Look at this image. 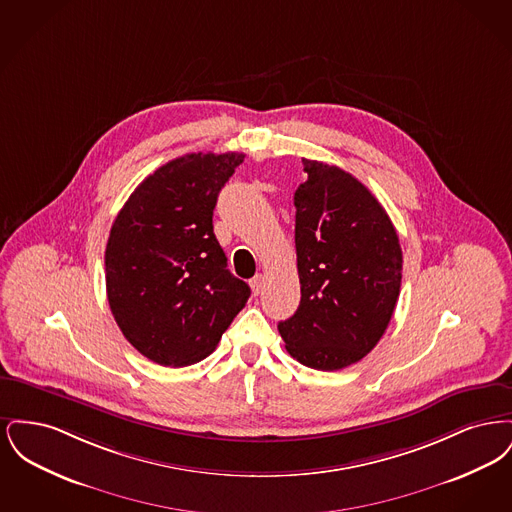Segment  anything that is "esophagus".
Masks as SVG:
<instances>
[{"instance_id": "34e87169", "label": "esophagus", "mask_w": 512, "mask_h": 512, "mask_svg": "<svg viewBox=\"0 0 512 512\" xmlns=\"http://www.w3.org/2000/svg\"><path fill=\"white\" fill-rule=\"evenodd\" d=\"M263 284H265V276L263 274H257V276H253L251 280H249V286H251V290L255 295H259L261 290H263Z\"/></svg>"}]
</instances>
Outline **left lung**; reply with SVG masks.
Listing matches in <instances>:
<instances>
[{
  "instance_id": "left-lung-1",
  "label": "left lung",
  "mask_w": 512,
  "mask_h": 512,
  "mask_svg": "<svg viewBox=\"0 0 512 512\" xmlns=\"http://www.w3.org/2000/svg\"><path fill=\"white\" fill-rule=\"evenodd\" d=\"M295 190V251L301 301L278 324L295 361L341 370L370 353L390 324L403 253L380 201L353 174L303 159Z\"/></svg>"
}]
</instances>
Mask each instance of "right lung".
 <instances>
[{
    "instance_id": "add662e5",
    "label": "right lung",
    "mask_w": 512,
    "mask_h": 512,
    "mask_svg": "<svg viewBox=\"0 0 512 512\" xmlns=\"http://www.w3.org/2000/svg\"><path fill=\"white\" fill-rule=\"evenodd\" d=\"M244 153H188L132 192L111 226L105 286L124 338L149 361L188 366L217 347L251 295L213 232L219 192Z\"/></svg>"
}]
</instances>
